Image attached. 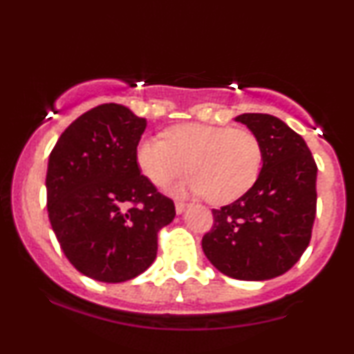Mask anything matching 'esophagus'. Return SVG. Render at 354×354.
Here are the masks:
<instances>
[{
    "mask_svg": "<svg viewBox=\"0 0 354 354\" xmlns=\"http://www.w3.org/2000/svg\"><path fill=\"white\" fill-rule=\"evenodd\" d=\"M174 208H176V213L178 214H183L186 211V208H188V205H185V203H180L178 201L176 205H174Z\"/></svg>",
    "mask_w": 354,
    "mask_h": 354,
    "instance_id": "1",
    "label": "esophagus"
}]
</instances>
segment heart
<instances>
[{"label": "heart", "instance_id": "b5f03b06", "mask_svg": "<svg viewBox=\"0 0 354 354\" xmlns=\"http://www.w3.org/2000/svg\"><path fill=\"white\" fill-rule=\"evenodd\" d=\"M136 165L158 188L188 168L193 174L174 186V194L228 205L253 188L263 168V148L248 129L189 123L166 131L165 140L143 138L136 146Z\"/></svg>", "mask_w": 354, "mask_h": 354}]
</instances>
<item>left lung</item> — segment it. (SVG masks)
Here are the masks:
<instances>
[{
	"label": "left lung",
	"mask_w": 354,
	"mask_h": 354,
	"mask_svg": "<svg viewBox=\"0 0 354 354\" xmlns=\"http://www.w3.org/2000/svg\"><path fill=\"white\" fill-rule=\"evenodd\" d=\"M234 121L259 140L263 168L246 194L213 209L201 246L223 274L265 281L291 270L310 245L318 168L303 138L279 118L243 113Z\"/></svg>",
	"instance_id": "obj_1"
}]
</instances>
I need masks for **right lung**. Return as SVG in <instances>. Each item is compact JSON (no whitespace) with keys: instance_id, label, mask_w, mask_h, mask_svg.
Instances as JSON below:
<instances>
[{"instance_id":"right-lung-1","label":"right lung","mask_w":354,"mask_h":354,"mask_svg":"<svg viewBox=\"0 0 354 354\" xmlns=\"http://www.w3.org/2000/svg\"><path fill=\"white\" fill-rule=\"evenodd\" d=\"M145 128L123 104H100L64 129L48 160L51 228L71 265L96 281L123 283L148 270L158 230L176 216L136 165Z\"/></svg>"}]
</instances>
